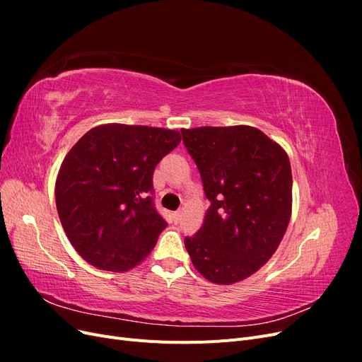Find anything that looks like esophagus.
<instances>
[{"mask_svg":"<svg viewBox=\"0 0 362 362\" xmlns=\"http://www.w3.org/2000/svg\"><path fill=\"white\" fill-rule=\"evenodd\" d=\"M180 217H181V211H175V213H173V222H175V223L180 222Z\"/></svg>","mask_w":362,"mask_h":362,"instance_id":"1","label":"esophagus"}]
</instances>
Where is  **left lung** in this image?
I'll use <instances>...</instances> for the list:
<instances>
[{"label":"left lung","instance_id":"8db88e82","mask_svg":"<svg viewBox=\"0 0 362 362\" xmlns=\"http://www.w3.org/2000/svg\"><path fill=\"white\" fill-rule=\"evenodd\" d=\"M210 201L202 228L184 245L204 278L229 286L275 254L291 216L290 160L254 127L181 129Z\"/></svg>","mask_w":362,"mask_h":362}]
</instances>
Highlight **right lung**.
I'll use <instances>...</instances> for the list:
<instances>
[{
    "label": "right lung",
    "instance_id": "add662e5",
    "mask_svg": "<svg viewBox=\"0 0 362 362\" xmlns=\"http://www.w3.org/2000/svg\"><path fill=\"white\" fill-rule=\"evenodd\" d=\"M181 137L175 129L95 127L64 157L56 182L62 226L89 264L110 272L137 266L168 222L154 202L156 166Z\"/></svg>",
    "mask_w": 362,
    "mask_h": 362
}]
</instances>
